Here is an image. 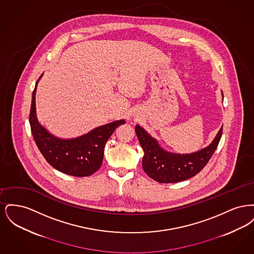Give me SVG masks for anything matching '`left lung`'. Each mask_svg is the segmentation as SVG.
Returning <instances> with one entry per match:
<instances>
[{
  "label": "left lung",
  "instance_id": "left-lung-1",
  "mask_svg": "<svg viewBox=\"0 0 254 254\" xmlns=\"http://www.w3.org/2000/svg\"><path fill=\"white\" fill-rule=\"evenodd\" d=\"M135 132L144 149L143 169L145 173L159 183H177L193 177L204 169L217 148L223 126L209 145L188 154L167 151L139 125L135 127Z\"/></svg>",
  "mask_w": 254,
  "mask_h": 254
}]
</instances>
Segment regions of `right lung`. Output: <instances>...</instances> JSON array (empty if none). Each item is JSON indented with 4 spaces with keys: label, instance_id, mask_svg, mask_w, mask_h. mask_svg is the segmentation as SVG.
<instances>
[{
    "label": "right lung",
    "instance_id": "obj_1",
    "mask_svg": "<svg viewBox=\"0 0 254 254\" xmlns=\"http://www.w3.org/2000/svg\"><path fill=\"white\" fill-rule=\"evenodd\" d=\"M42 76L43 74L38 79L32 93L29 114L31 132L37 146L54 169L76 177L89 176L100 169L104 159V148L109 137L116 127L126 121L111 122L71 139L54 136L37 119L35 95L37 85Z\"/></svg>",
    "mask_w": 254,
    "mask_h": 254
}]
</instances>
